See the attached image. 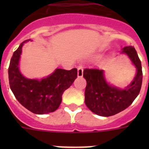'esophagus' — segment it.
<instances>
[{
	"mask_svg": "<svg viewBox=\"0 0 149 149\" xmlns=\"http://www.w3.org/2000/svg\"><path fill=\"white\" fill-rule=\"evenodd\" d=\"M83 74H84L83 67H82V65H79V66L77 67V75H78V77H83Z\"/></svg>",
	"mask_w": 149,
	"mask_h": 149,
	"instance_id": "esophagus-1",
	"label": "esophagus"
}]
</instances>
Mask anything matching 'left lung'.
I'll return each mask as SVG.
<instances>
[{
	"mask_svg": "<svg viewBox=\"0 0 149 149\" xmlns=\"http://www.w3.org/2000/svg\"><path fill=\"white\" fill-rule=\"evenodd\" d=\"M121 53L127 55L137 69L133 81L125 89L107 84L103 70L86 68L84 70V77L86 80L85 104L97 115L109 117L124 111L132 104L140 92L142 70L136 50L132 46H126L123 48Z\"/></svg>",
	"mask_w": 149,
	"mask_h": 149,
	"instance_id": "obj_1",
	"label": "left lung"
}]
</instances>
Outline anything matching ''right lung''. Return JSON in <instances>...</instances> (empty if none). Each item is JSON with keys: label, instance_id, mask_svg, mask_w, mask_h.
Instances as JSON below:
<instances>
[{"label": "right lung", "instance_id": "right-lung-1", "mask_svg": "<svg viewBox=\"0 0 149 149\" xmlns=\"http://www.w3.org/2000/svg\"><path fill=\"white\" fill-rule=\"evenodd\" d=\"M23 42L14 52L8 68L10 90L22 106L36 114L53 112L62 102L63 92L77 77V69H56L50 76L39 79L25 78L20 72L18 63Z\"/></svg>", "mask_w": 149, "mask_h": 149}]
</instances>
